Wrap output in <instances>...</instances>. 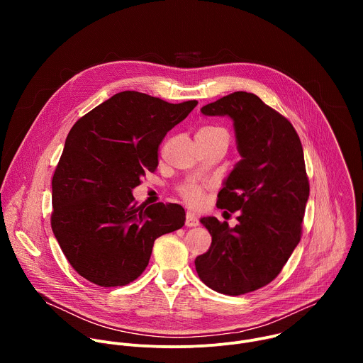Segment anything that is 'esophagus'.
Wrapping results in <instances>:
<instances>
[{
  "mask_svg": "<svg viewBox=\"0 0 363 363\" xmlns=\"http://www.w3.org/2000/svg\"><path fill=\"white\" fill-rule=\"evenodd\" d=\"M185 225L186 227H196V225H199V220H198V217L194 214V213H186V216H185Z\"/></svg>",
  "mask_w": 363,
  "mask_h": 363,
  "instance_id": "esophagus-1",
  "label": "esophagus"
}]
</instances>
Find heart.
Returning a JSON list of instances; mask_svg holds the SVG:
<instances>
[{
  "label": "heart",
  "mask_w": 363,
  "mask_h": 363,
  "mask_svg": "<svg viewBox=\"0 0 363 363\" xmlns=\"http://www.w3.org/2000/svg\"><path fill=\"white\" fill-rule=\"evenodd\" d=\"M217 133H224L227 135V132L221 128H216V126H205L202 129L198 130L196 136H211V135H217ZM228 136V135H227ZM182 196L184 199L192 205V206H196V205H201L202 201H203V188L196 185V184H188L182 188Z\"/></svg>",
  "instance_id": "b5f03b06"
}]
</instances>
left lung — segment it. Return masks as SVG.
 Masks as SVG:
<instances>
[{
    "label": "left lung",
    "mask_w": 363,
    "mask_h": 363,
    "mask_svg": "<svg viewBox=\"0 0 363 363\" xmlns=\"http://www.w3.org/2000/svg\"><path fill=\"white\" fill-rule=\"evenodd\" d=\"M201 113L233 121L241 160L217 206L240 216L234 228L216 217L199 220L213 242L195 269L210 289L240 296L273 281L300 241L310 191L303 147L293 125L252 93L234 91Z\"/></svg>",
    "instance_id": "obj_1"
}]
</instances>
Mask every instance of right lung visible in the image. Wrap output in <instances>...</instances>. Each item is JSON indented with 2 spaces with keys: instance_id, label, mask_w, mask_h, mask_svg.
Masks as SVG:
<instances>
[{
  "instance_id": "1",
  "label": "right lung",
  "mask_w": 363,
  "mask_h": 363,
  "mask_svg": "<svg viewBox=\"0 0 363 363\" xmlns=\"http://www.w3.org/2000/svg\"><path fill=\"white\" fill-rule=\"evenodd\" d=\"M196 105L126 90L70 129L51 181V228L86 280L101 287L129 284L146 269L155 240L184 225L181 205L138 206L132 189L157 169L160 143Z\"/></svg>"
}]
</instances>
